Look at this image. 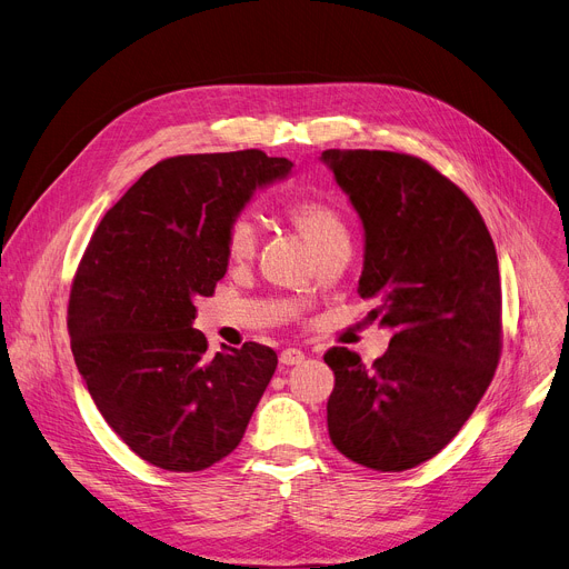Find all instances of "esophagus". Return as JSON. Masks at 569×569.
<instances>
[{"mask_svg":"<svg viewBox=\"0 0 569 569\" xmlns=\"http://www.w3.org/2000/svg\"><path fill=\"white\" fill-rule=\"evenodd\" d=\"M279 360H281V365H286V367L302 365V362H305V352L297 350V348H286V350L281 352Z\"/></svg>","mask_w":569,"mask_h":569,"instance_id":"34e87169","label":"esophagus"}]
</instances>
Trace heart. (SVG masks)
<instances>
[{
    "instance_id": "1",
    "label": "heart",
    "mask_w": 569,
    "mask_h": 569,
    "mask_svg": "<svg viewBox=\"0 0 569 569\" xmlns=\"http://www.w3.org/2000/svg\"><path fill=\"white\" fill-rule=\"evenodd\" d=\"M283 214L288 223L300 232L305 244L313 256L325 253L337 247L350 244V232L339 209L322 198H292ZM256 253V228L239 219L228 228L226 234V256L230 262H247Z\"/></svg>"
}]
</instances>
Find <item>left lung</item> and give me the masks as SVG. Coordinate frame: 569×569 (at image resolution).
<instances>
[{
	"label": "left lung",
	"instance_id": "8db88e82",
	"mask_svg": "<svg viewBox=\"0 0 569 569\" xmlns=\"http://www.w3.org/2000/svg\"><path fill=\"white\" fill-rule=\"evenodd\" d=\"M365 226L360 295L395 332L367 369L330 348L327 429L350 461L401 472L436 457L485 397L502 348L493 239L472 200L427 161L380 149H325Z\"/></svg>",
	"mask_w": 569,
	"mask_h": 569
}]
</instances>
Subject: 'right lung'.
I'll return each mask as SVG.
<instances>
[{
  "label": "right lung",
  "mask_w": 569,
  "mask_h": 569,
  "mask_svg": "<svg viewBox=\"0 0 569 569\" xmlns=\"http://www.w3.org/2000/svg\"><path fill=\"white\" fill-rule=\"evenodd\" d=\"M290 168L260 149L163 159L89 239L71 286V350L103 420L147 463L196 472L228 457L277 371L269 346L209 355L191 325L228 269V228Z\"/></svg>",
  "instance_id": "obj_1"
}]
</instances>
